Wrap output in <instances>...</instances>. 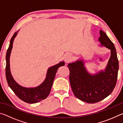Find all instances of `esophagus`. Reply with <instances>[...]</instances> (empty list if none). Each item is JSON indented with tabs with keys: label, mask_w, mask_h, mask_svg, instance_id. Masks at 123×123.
<instances>
[{
	"label": "esophagus",
	"mask_w": 123,
	"mask_h": 123,
	"mask_svg": "<svg viewBox=\"0 0 123 123\" xmlns=\"http://www.w3.org/2000/svg\"><path fill=\"white\" fill-rule=\"evenodd\" d=\"M72 56L70 55V54H67L66 56L65 59H64V61H66V62L68 63V62H69L72 61Z\"/></svg>",
	"instance_id": "34e87169"
}]
</instances>
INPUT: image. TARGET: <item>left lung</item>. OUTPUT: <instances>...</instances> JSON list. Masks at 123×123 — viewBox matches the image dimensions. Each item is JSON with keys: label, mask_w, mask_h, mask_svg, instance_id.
I'll list each match as a JSON object with an SVG mask.
<instances>
[{"label": "left lung", "mask_w": 123, "mask_h": 123, "mask_svg": "<svg viewBox=\"0 0 123 123\" xmlns=\"http://www.w3.org/2000/svg\"><path fill=\"white\" fill-rule=\"evenodd\" d=\"M100 35L99 41L101 44L111 50V53L104 72L93 75L89 74L81 60L68 64L73 92L77 98L87 103H98L109 96L117 80L119 62L115 47L105 32L100 30Z\"/></svg>", "instance_id": "1"}]
</instances>
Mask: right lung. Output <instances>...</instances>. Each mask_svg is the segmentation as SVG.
Masks as SVG:
<instances>
[{
  "mask_svg": "<svg viewBox=\"0 0 123 123\" xmlns=\"http://www.w3.org/2000/svg\"><path fill=\"white\" fill-rule=\"evenodd\" d=\"M16 31L12 36L10 42L6 55L5 73L6 78L9 87L17 96L24 102L29 104H34L45 99L50 92L52 85L57 70L60 67L64 65V62L49 68L48 70L47 77L42 84L35 88H25L18 85L12 78L10 69V56L12 48L14 38L17 35Z\"/></svg>",
  "mask_w": 123,
  "mask_h": 123,
  "instance_id": "add662e5",
  "label": "right lung"
}]
</instances>
